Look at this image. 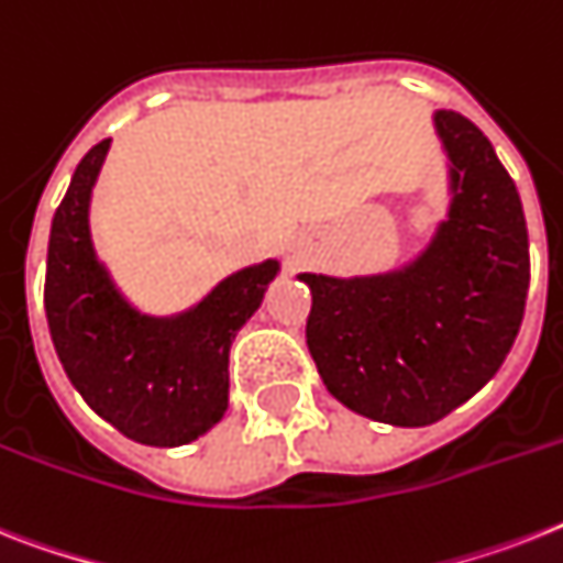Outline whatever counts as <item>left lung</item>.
Wrapping results in <instances>:
<instances>
[{"label":"left lung","instance_id":"obj_1","mask_svg":"<svg viewBox=\"0 0 563 563\" xmlns=\"http://www.w3.org/2000/svg\"><path fill=\"white\" fill-rule=\"evenodd\" d=\"M451 158V210L408 268L312 291L306 344L327 390L376 422H440L495 376L518 338L529 236L518 187L460 112L433 115Z\"/></svg>","mask_w":563,"mask_h":563}]
</instances>
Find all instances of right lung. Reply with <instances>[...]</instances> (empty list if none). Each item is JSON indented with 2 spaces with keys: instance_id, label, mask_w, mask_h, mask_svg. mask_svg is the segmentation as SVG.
Instances as JSON below:
<instances>
[{
  "instance_id": "1",
  "label": "right lung",
  "mask_w": 563,
  "mask_h": 563,
  "mask_svg": "<svg viewBox=\"0 0 563 563\" xmlns=\"http://www.w3.org/2000/svg\"><path fill=\"white\" fill-rule=\"evenodd\" d=\"M109 139L77 164L52 222L45 318L54 350L86 405L141 445L194 442L228 410V350L257 312L277 260L242 268L178 318L135 312L89 236V199Z\"/></svg>"
}]
</instances>
